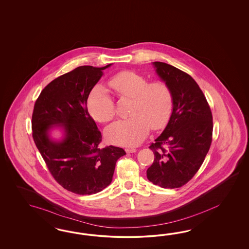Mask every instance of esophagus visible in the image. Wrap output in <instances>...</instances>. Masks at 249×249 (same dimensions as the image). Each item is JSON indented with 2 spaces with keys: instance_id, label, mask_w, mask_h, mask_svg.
<instances>
[{
  "instance_id": "obj_1",
  "label": "esophagus",
  "mask_w": 249,
  "mask_h": 249,
  "mask_svg": "<svg viewBox=\"0 0 249 249\" xmlns=\"http://www.w3.org/2000/svg\"><path fill=\"white\" fill-rule=\"evenodd\" d=\"M125 151H126V152H127V153H133V152H136V151H137V150H136V149H134V148H127V149H126Z\"/></svg>"
}]
</instances>
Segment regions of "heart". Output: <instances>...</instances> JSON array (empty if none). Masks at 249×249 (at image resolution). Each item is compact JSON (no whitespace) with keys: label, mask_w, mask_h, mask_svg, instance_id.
<instances>
[{"label":"heart","mask_w":249,"mask_h":249,"mask_svg":"<svg viewBox=\"0 0 249 249\" xmlns=\"http://www.w3.org/2000/svg\"><path fill=\"white\" fill-rule=\"evenodd\" d=\"M109 87L120 98H132L131 117L116 121L106 130L111 143L136 146L141 143L150 128L159 129L169 121L174 107L173 93L164 81H149L131 71H122L108 80ZM91 116L100 122L110 121L116 114L113 98L104 86H96L88 99Z\"/></svg>","instance_id":"b5f03b06"}]
</instances>
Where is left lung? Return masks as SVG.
I'll return each instance as SVG.
<instances>
[{
  "label": "left lung",
  "instance_id": "8db88e82",
  "mask_svg": "<svg viewBox=\"0 0 249 249\" xmlns=\"http://www.w3.org/2000/svg\"><path fill=\"white\" fill-rule=\"evenodd\" d=\"M152 65L170 87L174 107L164 130L149 147L154 160L147 170V178L162 188H179L195 176L210 149L211 109L191 75L162 62Z\"/></svg>",
  "mask_w": 249,
  "mask_h": 249
}]
</instances>
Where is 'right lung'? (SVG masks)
<instances>
[{
    "instance_id": "right-lung-1",
    "label": "right lung",
    "mask_w": 249,
    "mask_h": 249,
    "mask_svg": "<svg viewBox=\"0 0 249 249\" xmlns=\"http://www.w3.org/2000/svg\"><path fill=\"white\" fill-rule=\"evenodd\" d=\"M111 65L82 66L58 76L42 90L32 116L35 143L54 180L81 196L108 186L118 159L126 154L112 145L99 148L102 136L87 107L92 89ZM54 127L62 130L60 140L51 137Z\"/></svg>"
}]
</instances>
